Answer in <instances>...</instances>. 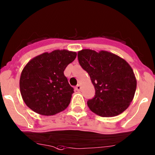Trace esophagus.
<instances>
[{"mask_svg": "<svg viewBox=\"0 0 155 155\" xmlns=\"http://www.w3.org/2000/svg\"><path fill=\"white\" fill-rule=\"evenodd\" d=\"M76 91H80L81 89H82V87H81L80 84H77V85H76Z\"/></svg>", "mask_w": 155, "mask_h": 155, "instance_id": "1", "label": "esophagus"}]
</instances>
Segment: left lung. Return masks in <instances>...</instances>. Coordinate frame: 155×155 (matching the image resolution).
Returning a JSON list of instances; mask_svg holds the SVG:
<instances>
[{
  "label": "left lung",
  "instance_id": "left-lung-1",
  "mask_svg": "<svg viewBox=\"0 0 155 155\" xmlns=\"http://www.w3.org/2000/svg\"><path fill=\"white\" fill-rule=\"evenodd\" d=\"M78 60L95 88V96L87 102L89 108L103 117L117 116L126 110L137 87L136 78L128 63L110 52L97 53L89 49L78 52Z\"/></svg>",
  "mask_w": 155,
  "mask_h": 155
}]
</instances>
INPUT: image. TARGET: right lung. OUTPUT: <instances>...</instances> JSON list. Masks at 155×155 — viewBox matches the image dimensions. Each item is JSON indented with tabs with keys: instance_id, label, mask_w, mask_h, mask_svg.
Masks as SVG:
<instances>
[{
	"instance_id": "right-lung-1",
	"label": "right lung",
	"mask_w": 155,
	"mask_h": 155,
	"mask_svg": "<svg viewBox=\"0 0 155 155\" xmlns=\"http://www.w3.org/2000/svg\"><path fill=\"white\" fill-rule=\"evenodd\" d=\"M76 57V52L56 50L35 56L26 64L19 84L23 100L31 110L51 116L67 108L74 91L64 71Z\"/></svg>"
}]
</instances>
